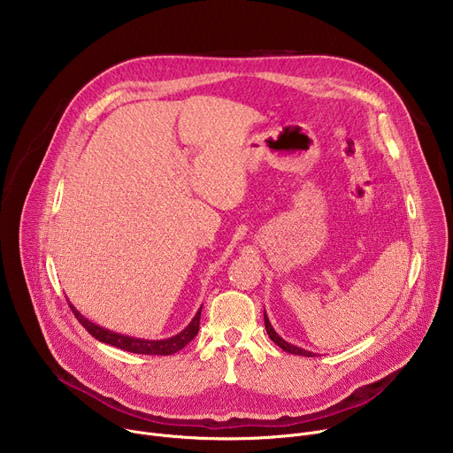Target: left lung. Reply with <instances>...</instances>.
<instances>
[{"label":"left lung","mask_w":453,"mask_h":453,"mask_svg":"<svg viewBox=\"0 0 453 453\" xmlns=\"http://www.w3.org/2000/svg\"><path fill=\"white\" fill-rule=\"evenodd\" d=\"M264 319H265V330H267V335H269V337H271V341H273L274 344H278L283 351L292 353V355H301V357H317V355H315V353H311V351H306V349H303V348L292 346V344H288L287 341H283V339L274 332V328H273V325L269 322V317H267L265 310H264Z\"/></svg>","instance_id":"8db88e82"}]
</instances>
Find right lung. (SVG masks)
<instances>
[{
	"label": "right lung",
	"instance_id": "add662e5",
	"mask_svg": "<svg viewBox=\"0 0 453 453\" xmlns=\"http://www.w3.org/2000/svg\"><path fill=\"white\" fill-rule=\"evenodd\" d=\"M68 303H70V301H68ZM70 308H72V311L75 313L77 320L81 322V325H82L95 339H98L100 342L111 344V346H114V348L125 349V351L138 353V355H173V353H177L179 349H182L188 342H191L193 339H196V335L199 334V322H201V311H203V306H201L199 311L196 313V317L191 319L189 325H188L180 334H177V335H173V337H170V339H165V341H145V339L127 337V335H121V334L105 330V328H102V326H96L95 322H91L89 319H86L72 303H70Z\"/></svg>",
	"mask_w": 453,
	"mask_h": 453
}]
</instances>
